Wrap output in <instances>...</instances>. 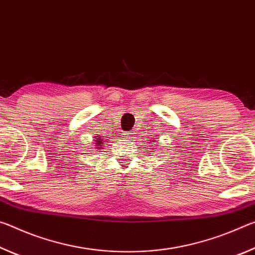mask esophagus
<instances>
[{"label": "esophagus", "instance_id": "34e87169", "mask_svg": "<svg viewBox=\"0 0 255 255\" xmlns=\"http://www.w3.org/2000/svg\"><path fill=\"white\" fill-rule=\"evenodd\" d=\"M133 131H127V132H125L124 135H125V137H127V138H132V136H133Z\"/></svg>", "mask_w": 255, "mask_h": 255}]
</instances>
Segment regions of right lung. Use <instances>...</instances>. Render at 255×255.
<instances>
[{
	"instance_id": "obj_1",
	"label": "right lung",
	"mask_w": 255,
	"mask_h": 255,
	"mask_svg": "<svg viewBox=\"0 0 255 255\" xmlns=\"http://www.w3.org/2000/svg\"><path fill=\"white\" fill-rule=\"evenodd\" d=\"M96 141H97V143H94V144H96V147H97V149H100V148H102V144H103L102 136H101V137H98V138H96Z\"/></svg>"
}]
</instances>
